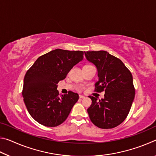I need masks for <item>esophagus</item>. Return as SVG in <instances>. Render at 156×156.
<instances>
[{
  "label": "esophagus",
  "instance_id": "obj_1",
  "mask_svg": "<svg viewBox=\"0 0 156 156\" xmlns=\"http://www.w3.org/2000/svg\"><path fill=\"white\" fill-rule=\"evenodd\" d=\"M79 98H80V99H83V98H84V96H82V95H80V96H79Z\"/></svg>",
  "mask_w": 156,
  "mask_h": 156
}]
</instances>
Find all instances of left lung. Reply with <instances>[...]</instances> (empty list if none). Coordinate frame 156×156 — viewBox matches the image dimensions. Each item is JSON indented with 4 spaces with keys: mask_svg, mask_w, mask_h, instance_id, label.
Listing matches in <instances>:
<instances>
[{
    "mask_svg": "<svg viewBox=\"0 0 156 156\" xmlns=\"http://www.w3.org/2000/svg\"><path fill=\"white\" fill-rule=\"evenodd\" d=\"M89 62L96 66L99 80L95 91H105L104 99L92 100L87 112L94 125L101 129H112L120 125L130 112L135 88L130 71L121 60L106 51L85 52Z\"/></svg>",
    "mask_w": 156,
    "mask_h": 156,
    "instance_id": "obj_1",
    "label": "left lung"
}]
</instances>
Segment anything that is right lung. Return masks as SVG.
Returning a JSON list of instances; mask_svg holds the SVG:
<instances>
[{
	"mask_svg": "<svg viewBox=\"0 0 156 156\" xmlns=\"http://www.w3.org/2000/svg\"><path fill=\"white\" fill-rule=\"evenodd\" d=\"M83 51L56 49L39 57L27 70L22 94L29 113L36 122L53 127L67 119L79 96L71 91L59 96L57 84L83 59Z\"/></svg>",
	"mask_w": 156,
	"mask_h": 156,
	"instance_id": "obj_1",
	"label": "right lung"
}]
</instances>
